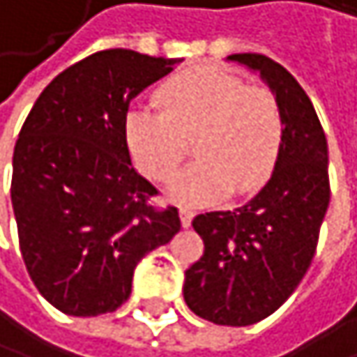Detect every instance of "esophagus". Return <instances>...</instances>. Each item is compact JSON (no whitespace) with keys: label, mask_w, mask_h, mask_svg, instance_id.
I'll use <instances>...</instances> for the list:
<instances>
[{"label":"esophagus","mask_w":357,"mask_h":357,"mask_svg":"<svg viewBox=\"0 0 357 357\" xmlns=\"http://www.w3.org/2000/svg\"><path fill=\"white\" fill-rule=\"evenodd\" d=\"M192 218H195V211H192V209H188V207H182V209H180V220H182V226H184V228H190Z\"/></svg>","instance_id":"1"}]
</instances>
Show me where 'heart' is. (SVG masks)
Wrapping results in <instances>:
<instances>
[{"instance_id": "b5f03b06", "label": "heart", "mask_w": 357, "mask_h": 357, "mask_svg": "<svg viewBox=\"0 0 357 357\" xmlns=\"http://www.w3.org/2000/svg\"><path fill=\"white\" fill-rule=\"evenodd\" d=\"M154 106H133L125 116V142L137 169L167 182L195 146L199 158L169 186L188 205L209 203L224 192L249 195L274 169L284 119L276 96L241 77L203 66L162 83Z\"/></svg>"}]
</instances>
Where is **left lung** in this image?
<instances>
[{"label": "left lung", "instance_id": "8db88e82", "mask_svg": "<svg viewBox=\"0 0 357 357\" xmlns=\"http://www.w3.org/2000/svg\"><path fill=\"white\" fill-rule=\"evenodd\" d=\"M276 96L284 137L268 184L234 211L197 215L203 257L186 270L184 299L201 318L249 326L274 314L299 287L318 245L328 184V144L297 79L261 54H232Z\"/></svg>", "mask_w": 357, "mask_h": 357}]
</instances>
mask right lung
I'll return each instance as SVG.
<instances>
[{
  "label": "right lung",
  "instance_id": "right-lung-1",
  "mask_svg": "<svg viewBox=\"0 0 357 357\" xmlns=\"http://www.w3.org/2000/svg\"><path fill=\"white\" fill-rule=\"evenodd\" d=\"M175 58L104 50L62 70L33 104L14 146L12 209L37 291L62 314L100 316L131 295L139 259L180 232L175 207L133 169L125 116Z\"/></svg>",
  "mask_w": 357,
  "mask_h": 357
}]
</instances>
